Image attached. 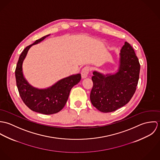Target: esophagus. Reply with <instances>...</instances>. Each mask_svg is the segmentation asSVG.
Returning a JSON list of instances; mask_svg holds the SVG:
<instances>
[{"label": "esophagus", "instance_id": "esophagus-1", "mask_svg": "<svg viewBox=\"0 0 160 160\" xmlns=\"http://www.w3.org/2000/svg\"><path fill=\"white\" fill-rule=\"evenodd\" d=\"M89 72V68L88 67H86L82 69L81 71V76L82 79L86 78L88 77V75Z\"/></svg>", "mask_w": 160, "mask_h": 160}]
</instances>
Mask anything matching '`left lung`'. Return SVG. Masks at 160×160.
Listing matches in <instances>:
<instances>
[{"label":"left lung","instance_id":"8db88e82","mask_svg":"<svg viewBox=\"0 0 160 160\" xmlns=\"http://www.w3.org/2000/svg\"><path fill=\"white\" fill-rule=\"evenodd\" d=\"M140 65L135 52L125 42L119 53V66L114 74L93 72L92 104L100 112H114L126 105L136 91Z\"/></svg>","mask_w":160,"mask_h":160}]
</instances>
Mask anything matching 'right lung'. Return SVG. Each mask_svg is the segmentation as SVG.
<instances>
[{
	"label": "right lung",
	"instance_id": "add662e5",
	"mask_svg": "<svg viewBox=\"0 0 160 160\" xmlns=\"http://www.w3.org/2000/svg\"><path fill=\"white\" fill-rule=\"evenodd\" d=\"M48 34L26 47L21 53L15 69L17 88L24 104L31 110L42 114H52L61 111L65 107L72 88L81 79V74L63 78L50 88L43 89L35 88L24 78L23 62L30 47L43 41Z\"/></svg>",
	"mask_w": 160,
	"mask_h": 160
}]
</instances>
